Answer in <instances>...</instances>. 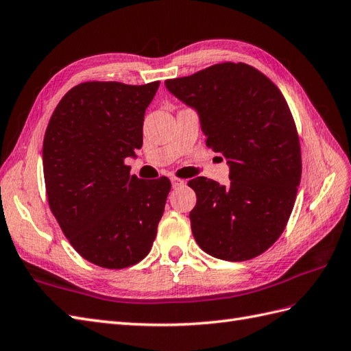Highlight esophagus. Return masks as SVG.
I'll return each instance as SVG.
<instances>
[{
  "instance_id": "34e87169",
  "label": "esophagus",
  "mask_w": 351,
  "mask_h": 351,
  "mask_svg": "<svg viewBox=\"0 0 351 351\" xmlns=\"http://www.w3.org/2000/svg\"><path fill=\"white\" fill-rule=\"evenodd\" d=\"M184 184H185L184 179H181V178H176V176H173V178H172V185H173V188H179V186H182Z\"/></svg>"
}]
</instances>
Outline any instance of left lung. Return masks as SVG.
Returning a JSON list of instances; mask_svg holds the SVG:
<instances>
[{
  "instance_id": "8db88e82",
  "label": "left lung",
  "mask_w": 351,
  "mask_h": 351,
  "mask_svg": "<svg viewBox=\"0 0 351 351\" xmlns=\"http://www.w3.org/2000/svg\"><path fill=\"white\" fill-rule=\"evenodd\" d=\"M170 93L200 115L206 145L230 163V185L188 181L199 246L223 261H247L282 236L293 209L302 161L298 130L285 96L261 71L222 62L166 80Z\"/></svg>"
}]
</instances>
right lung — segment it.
I'll return each mask as SVG.
<instances>
[{
    "label": "right lung",
    "instance_id": "obj_1",
    "mask_svg": "<svg viewBox=\"0 0 351 351\" xmlns=\"http://www.w3.org/2000/svg\"><path fill=\"white\" fill-rule=\"evenodd\" d=\"M160 82H86L60 99L43 142L51 213L77 252L97 267L138 264L151 250L172 184L139 179L125 158L142 147L143 114Z\"/></svg>",
    "mask_w": 351,
    "mask_h": 351
}]
</instances>
